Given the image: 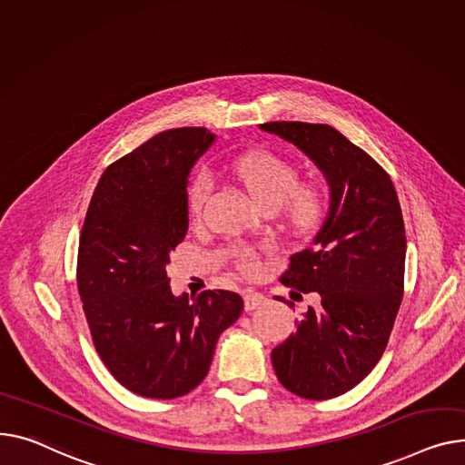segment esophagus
<instances>
[{
  "instance_id": "34e87169",
  "label": "esophagus",
  "mask_w": 465,
  "mask_h": 465,
  "mask_svg": "<svg viewBox=\"0 0 465 465\" xmlns=\"http://www.w3.org/2000/svg\"><path fill=\"white\" fill-rule=\"evenodd\" d=\"M265 295L258 292H246L244 293V311H256V308L265 304Z\"/></svg>"
}]
</instances>
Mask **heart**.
<instances>
[{
    "mask_svg": "<svg viewBox=\"0 0 465 465\" xmlns=\"http://www.w3.org/2000/svg\"><path fill=\"white\" fill-rule=\"evenodd\" d=\"M228 170L233 175V179H237L242 184V189L251 194V198L260 209H281L292 198L290 213L293 224L302 228L312 223L316 213V200L311 193H297V172L284 159L276 157L272 153L252 151L233 159ZM209 189L211 181L205 173L198 175L191 183L187 202L193 214H198L202 211ZM241 265L246 271H252L256 267V260L252 258V254L244 252L241 254Z\"/></svg>",
    "mask_w": 465,
    "mask_h": 465,
    "instance_id": "1",
    "label": "heart"
}]
</instances>
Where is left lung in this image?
<instances>
[{
	"instance_id": "obj_1",
	"label": "left lung",
	"mask_w": 465,
	"mask_h": 465,
	"mask_svg": "<svg viewBox=\"0 0 465 465\" xmlns=\"http://www.w3.org/2000/svg\"><path fill=\"white\" fill-rule=\"evenodd\" d=\"M295 145L323 175L325 219L292 256L281 282L316 292L297 331L271 351L278 381L308 400L361 383L381 359L404 290L406 230L385 170L331 125L271 121L260 125Z\"/></svg>"
}]
</instances>
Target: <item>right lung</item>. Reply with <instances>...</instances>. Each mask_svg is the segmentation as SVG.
<instances>
[{"mask_svg": "<svg viewBox=\"0 0 465 465\" xmlns=\"http://www.w3.org/2000/svg\"><path fill=\"white\" fill-rule=\"evenodd\" d=\"M214 140L202 127L154 134L106 168L82 226L78 292L93 344L112 376L145 398L196 389L242 312L239 293L173 295L166 274L189 228V175Z\"/></svg>", "mask_w": 465, "mask_h": 465, "instance_id": "add662e5", "label": "right lung"}]
</instances>
